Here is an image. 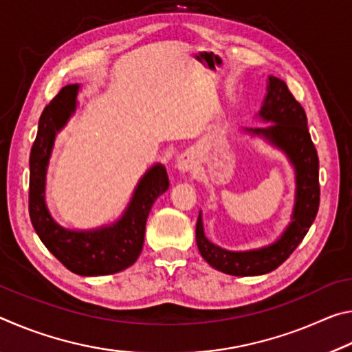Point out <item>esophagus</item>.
Here are the masks:
<instances>
[{
	"label": "esophagus",
	"mask_w": 352,
	"mask_h": 352,
	"mask_svg": "<svg viewBox=\"0 0 352 352\" xmlns=\"http://www.w3.org/2000/svg\"><path fill=\"white\" fill-rule=\"evenodd\" d=\"M195 166V163H194V158H192V155L190 153H183L180 158H178V163H177V168L180 169V170H183V172H186V170H190Z\"/></svg>",
	"instance_id": "1"
}]
</instances>
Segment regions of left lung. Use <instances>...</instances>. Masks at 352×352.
Returning <instances> with one entry per match:
<instances>
[{
    "instance_id": "1",
    "label": "left lung",
    "mask_w": 352,
    "mask_h": 352,
    "mask_svg": "<svg viewBox=\"0 0 352 352\" xmlns=\"http://www.w3.org/2000/svg\"><path fill=\"white\" fill-rule=\"evenodd\" d=\"M259 116L265 121L275 122V126L269 129H250L248 132L264 135L273 144L281 147L296 169L294 222L281 239L273 245L253 252L233 253L216 247L206 239L204 223L199 216L195 241L200 254L214 269L234 276L264 275L278 269L305 239L320 206L318 155L309 133L306 111L289 91L285 82L278 77H269V94Z\"/></svg>"
}]
</instances>
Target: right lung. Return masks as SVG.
<instances>
[{
    "label": "right lung",
    "instance_id": "add662e5",
    "mask_svg": "<svg viewBox=\"0 0 352 352\" xmlns=\"http://www.w3.org/2000/svg\"><path fill=\"white\" fill-rule=\"evenodd\" d=\"M79 85H67L45 107L29 157V216L41 242L68 270L82 276L111 275L138 259L144 243L146 220L153 201L169 188L168 172L155 166L141 178L124 217L109 228L67 231L58 226L45 205V177L56 132L76 109Z\"/></svg>",
    "mask_w": 352,
    "mask_h": 352
}]
</instances>
